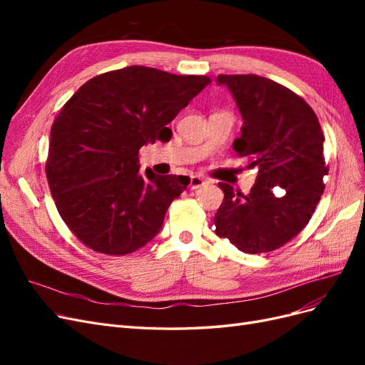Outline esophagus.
Returning a JSON list of instances; mask_svg holds the SVG:
<instances>
[{
	"label": "esophagus",
	"mask_w": 365,
	"mask_h": 365,
	"mask_svg": "<svg viewBox=\"0 0 365 365\" xmlns=\"http://www.w3.org/2000/svg\"><path fill=\"white\" fill-rule=\"evenodd\" d=\"M205 184V180L202 178V176H190V180H189V187L192 190H195V189H200L201 185H204Z\"/></svg>",
	"instance_id": "obj_1"
}]
</instances>
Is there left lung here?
Here are the masks:
<instances>
[{
	"instance_id": "left-lung-1",
	"label": "left lung",
	"mask_w": 365,
	"mask_h": 365,
	"mask_svg": "<svg viewBox=\"0 0 365 365\" xmlns=\"http://www.w3.org/2000/svg\"><path fill=\"white\" fill-rule=\"evenodd\" d=\"M244 120L233 149L257 168L248 195L219 182L224 201L216 235L237 250L257 254L283 247L307 225L324 192V135L304 98L257 74H219Z\"/></svg>"
}]
</instances>
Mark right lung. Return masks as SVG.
Returning a JSON list of instances; mask_svg holds the SVG:
<instances>
[{
	"mask_svg": "<svg viewBox=\"0 0 365 365\" xmlns=\"http://www.w3.org/2000/svg\"><path fill=\"white\" fill-rule=\"evenodd\" d=\"M212 82L132 65L83 83L54 118L46 173L63 222L83 245L125 256L155 237L187 176L138 173V150Z\"/></svg>",
	"mask_w": 365,
	"mask_h": 365,
	"instance_id": "right-lung-1",
	"label": "right lung"
}]
</instances>
